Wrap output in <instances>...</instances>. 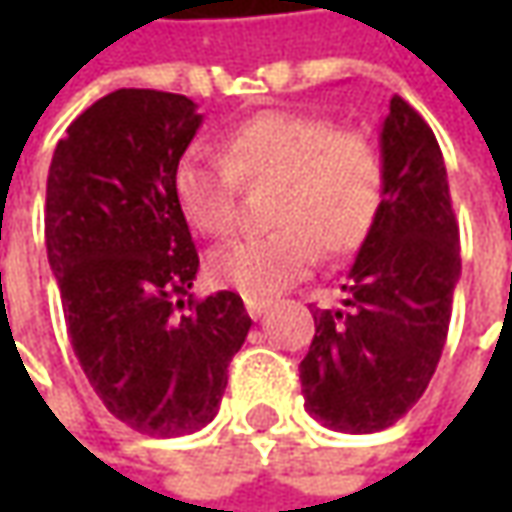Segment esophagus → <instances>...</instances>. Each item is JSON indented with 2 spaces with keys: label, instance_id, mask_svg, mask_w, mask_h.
Returning a JSON list of instances; mask_svg holds the SVG:
<instances>
[{
  "label": "esophagus",
  "instance_id": "obj_1",
  "mask_svg": "<svg viewBox=\"0 0 512 512\" xmlns=\"http://www.w3.org/2000/svg\"><path fill=\"white\" fill-rule=\"evenodd\" d=\"M245 307L247 313L253 316V319H259V316H265L267 307H270V299H262V296H245Z\"/></svg>",
  "mask_w": 512,
  "mask_h": 512
}]
</instances>
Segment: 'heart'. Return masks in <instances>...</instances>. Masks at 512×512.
I'll list each match as a JSON object with an SVG mask.
<instances>
[{"label":"heart","mask_w":512,"mask_h":512,"mask_svg":"<svg viewBox=\"0 0 512 512\" xmlns=\"http://www.w3.org/2000/svg\"><path fill=\"white\" fill-rule=\"evenodd\" d=\"M276 185L265 236L210 253L216 285L270 296L327 256L362 245L384 199V159L376 142L310 113L265 110L227 130L225 156L193 148L176 162L173 190L185 219L207 236L236 225L239 190Z\"/></svg>","instance_id":"heart-1"}]
</instances>
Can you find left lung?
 <instances>
[{
    "mask_svg": "<svg viewBox=\"0 0 512 512\" xmlns=\"http://www.w3.org/2000/svg\"><path fill=\"white\" fill-rule=\"evenodd\" d=\"M379 139V216L347 270L342 307H316V336L299 364L307 413L339 433L384 430L422 399L462 276L447 168L430 125L393 96Z\"/></svg>",
    "mask_w": 512,
    "mask_h": 512,
    "instance_id": "8db88e82",
    "label": "left lung"
}]
</instances>
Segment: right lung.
<instances>
[{
    "instance_id": "add662e5",
    "label": "right lung",
    "mask_w": 512,
    "mask_h": 512,
    "mask_svg": "<svg viewBox=\"0 0 512 512\" xmlns=\"http://www.w3.org/2000/svg\"><path fill=\"white\" fill-rule=\"evenodd\" d=\"M199 125L187 96L113 90L48 170L45 245L73 353L119 422L162 439L213 422L250 330L239 293H190L199 253L173 170Z\"/></svg>"
}]
</instances>
